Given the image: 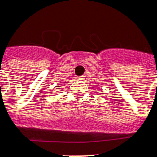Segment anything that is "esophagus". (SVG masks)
Listing matches in <instances>:
<instances>
[{
	"label": "esophagus",
	"instance_id": "obj_1",
	"mask_svg": "<svg viewBox=\"0 0 157 157\" xmlns=\"http://www.w3.org/2000/svg\"><path fill=\"white\" fill-rule=\"evenodd\" d=\"M85 79V76H81L77 77V80H84Z\"/></svg>",
	"mask_w": 157,
	"mask_h": 157
}]
</instances>
